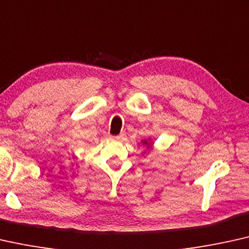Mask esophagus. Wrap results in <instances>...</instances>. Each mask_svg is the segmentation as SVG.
<instances>
[{
    "label": "esophagus",
    "instance_id": "34e87169",
    "mask_svg": "<svg viewBox=\"0 0 249 249\" xmlns=\"http://www.w3.org/2000/svg\"><path fill=\"white\" fill-rule=\"evenodd\" d=\"M123 138H124L123 135H117V136H111V140H116V141H118V140H122Z\"/></svg>",
    "mask_w": 249,
    "mask_h": 249
}]
</instances>
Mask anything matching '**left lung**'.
<instances>
[{
    "instance_id": "left-lung-1",
    "label": "left lung",
    "mask_w": 249,
    "mask_h": 249,
    "mask_svg": "<svg viewBox=\"0 0 249 249\" xmlns=\"http://www.w3.org/2000/svg\"><path fill=\"white\" fill-rule=\"evenodd\" d=\"M141 143H142L143 145L145 146L146 150H148V152H150V151H151V150L153 149V141H152L151 138H148V139L142 140Z\"/></svg>"
}]
</instances>
